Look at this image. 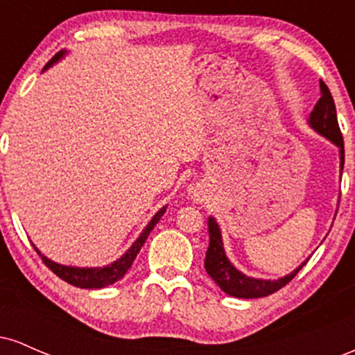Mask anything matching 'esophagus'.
Returning a JSON list of instances; mask_svg holds the SVG:
<instances>
[{
  "instance_id": "1",
  "label": "esophagus",
  "mask_w": 355,
  "mask_h": 355,
  "mask_svg": "<svg viewBox=\"0 0 355 355\" xmlns=\"http://www.w3.org/2000/svg\"><path fill=\"white\" fill-rule=\"evenodd\" d=\"M190 193H191V197L198 198V195H200V191L197 190V187H191V189H190Z\"/></svg>"
}]
</instances>
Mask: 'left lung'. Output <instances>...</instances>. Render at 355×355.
<instances>
[{"mask_svg": "<svg viewBox=\"0 0 355 355\" xmlns=\"http://www.w3.org/2000/svg\"><path fill=\"white\" fill-rule=\"evenodd\" d=\"M320 98L317 101V105L313 107L311 118H309V125L315 130L317 133H320L322 137H325L327 140H331L334 145L339 148L340 153V172L344 170V138H342L339 121H337V113H336V103L331 95V89L327 88V85L320 80ZM209 234H210V243L207 248L205 255V270L211 279L215 280V284L222 288L225 294L232 297H239V299H259V297H267L274 292L280 291L284 285H287L292 279L297 275V272L305 266L300 263L292 274L280 277L277 280H263V279H254V277H247L245 274L237 270L230 263V260L227 259L225 250H223V242H222V234H220V227L217 220L214 217H209Z\"/></svg>", "mask_w": 355, "mask_h": 355, "instance_id": "1", "label": "left lung"}]
</instances>
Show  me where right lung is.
<instances>
[{
  "label": "right lung",
  "instance_id": "obj_1",
  "mask_svg": "<svg viewBox=\"0 0 355 355\" xmlns=\"http://www.w3.org/2000/svg\"><path fill=\"white\" fill-rule=\"evenodd\" d=\"M64 53L67 51H60L56 53L55 56L50 60V63L46 64V68H50L53 63H56L60 58H63ZM44 68V70H46ZM165 209L166 207H164V209H160L155 214V217L150 220L148 225L145 227L144 232L140 234V237H138L135 242H133V245L128 248V250L125 252L123 255L120 257V259L115 260L113 263H110V266L107 267H68V266H61V263H56L53 262V260L46 259L42 252L38 250L35 245V250L38 252V255L42 257L43 263L50 270L53 272V274H56L60 277L61 280H64V282L75 285V287H80V288H103L107 287V285H112L118 282V280L121 279L126 274V270H128L130 267H132L133 260L137 259L138 252H140V248L144 247L145 240L148 239L150 232L153 230V227L157 225L158 220L162 218V215L165 214Z\"/></svg>",
  "mask_w": 355,
  "mask_h": 355
}]
</instances>
